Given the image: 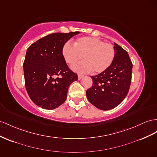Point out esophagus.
I'll return each instance as SVG.
<instances>
[{"label": "esophagus", "mask_w": 157, "mask_h": 157, "mask_svg": "<svg viewBox=\"0 0 157 157\" xmlns=\"http://www.w3.org/2000/svg\"><path fill=\"white\" fill-rule=\"evenodd\" d=\"M83 77H84V76L82 75H80V74L78 75V80L82 79L83 78Z\"/></svg>", "instance_id": "esophagus-1"}]
</instances>
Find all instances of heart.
Instances as JSON below:
<instances>
[{"mask_svg": "<svg viewBox=\"0 0 157 157\" xmlns=\"http://www.w3.org/2000/svg\"><path fill=\"white\" fill-rule=\"evenodd\" d=\"M62 53L67 63L75 64L82 57L84 61L73 66L72 69L78 72H90L101 73L107 70L115 58V49L109 44L104 43L93 37H79L74 45L67 42L62 49Z\"/></svg>", "mask_w": 157, "mask_h": 157, "instance_id": "obj_1", "label": "heart"}]
</instances>
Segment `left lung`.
Instances as JSON below:
<instances>
[{"label":"left lung","instance_id":"obj_1","mask_svg":"<svg viewBox=\"0 0 157 157\" xmlns=\"http://www.w3.org/2000/svg\"><path fill=\"white\" fill-rule=\"evenodd\" d=\"M115 58L103 73L91 77L93 84L86 90V97L95 107L109 110L117 106L129 92L133 64L128 52L113 43Z\"/></svg>","mask_w":157,"mask_h":157}]
</instances>
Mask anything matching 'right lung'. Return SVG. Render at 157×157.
<instances>
[{
  "mask_svg": "<svg viewBox=\"0 0 157 157\" xmlns=\"http://www.w3.org/2000/svg\"><path fill=\"white\" fill-rule=\"evenodd\" d=\"M80 32L54 33L41 38L27 49L24 62L25 86L37 106L53 109L65 102L70 84L77 75L67 66L64 44Z\"/></svg>",
  "mask_w": 157,
  "mask_h": 157,
  "instance_id": "right-lung-1",
  "label": "right lung"
}]
</instances>
